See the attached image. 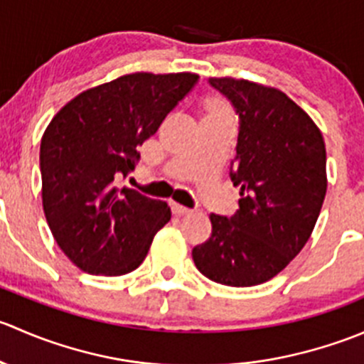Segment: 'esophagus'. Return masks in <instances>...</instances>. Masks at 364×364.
<instances>
[{
	"label": "esophagus",
	"instance_id": "esophagus-1",
	"mask_svg": "<svg viewBox=\"0 0 364 364\" xmlns=\"http://www.w3.org/2000/svg\"><path fill=\"white\" fill-rule=\"evenodd\" d=\"M171 209H172V213H174V215H178V216L190 215V213H192V209L185 208V205H181V204H176V203L171 204Z\"/></svg>",
	"mask_w": 364,
	"mask_h": 364
}]
</instances>
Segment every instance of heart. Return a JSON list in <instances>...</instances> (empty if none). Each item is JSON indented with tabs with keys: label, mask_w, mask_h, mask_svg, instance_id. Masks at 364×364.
<instances>
[{
	"label": "heart",
	"mask_w": 364,
	"mask_h": 364,
	"mask_svg": "<svg viewBox=\"0 0 364 364\" xmlns=\"http://www.w3.org/2000/svg\"><path fill=\"white\" fill-rule=\"evenodd\" d=\"M203 121H229L230 119V105L225 98L218 95H208L203 98L199 105Z\"/></svg>",
	"instance_id": "obj_1"
}]
</instances>
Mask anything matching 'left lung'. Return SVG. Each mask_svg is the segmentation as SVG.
<instances>
[{
	"label": "left lung",
	"mask_w": 364,
	"mask_h": 364,
	"mask_svg": "<svg viewBox=\"0 0 364 364\" xmlns=\"http://www.w3.org/2000/svg\"><path fill=\"white\" fill-rule=\"evenodd\" d=\"M240 117L230 179L240 209L211 215V236L192 250L197 269L230 287L277 277L306 245L328 188L321 130L280 90L230 77L209 79Z\"/></svg>",
	"instance_id": "8db88e82"
}]
</instances>
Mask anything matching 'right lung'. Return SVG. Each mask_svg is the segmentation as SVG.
I'll return each mask as SVG.
<instances>
[{"label": "right lung", "mask_w": 364, "mask_h": 364, "mask_svg": "<svg viewBox=\"0 0 364 364\" xmlns=\"http://www.w3.org/2000/svg\"><path fill=\"white\" fill-rule=\"evenodd\" d=\"M197 80L188 72L123 75L77 95L47 127L40 144L43 213L61 250L86 273L137 269L171 220L167 203L117 181Z\"/></svg>", "instance_id": "right-lung-1"}]
</instances>
